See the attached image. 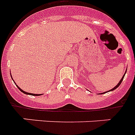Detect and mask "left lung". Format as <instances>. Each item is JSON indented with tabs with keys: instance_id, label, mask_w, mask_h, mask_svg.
<instances>
[{
	"instance_id": "obj_1",
	"label": "left lung",
	"mask_w": 135,
	"mask_h": 135,
	"mask_svg": "<svg viewBox=\"0 0 135 135\" xmlns=\"http://www.w3.org/2000/svg\"><path fill=\"white\" fill-rule=\"evenodd\" d=\"M126 71H127V70H126ZM126 73H124V75H123V77H122V78H121V80L119 81V83H118V85H117V86H115V87H114V88H112V89H110V90H109V91H113V90H114V89H117V87H119V85H121V83H122V81H123V78H124L125 74H126ZM105 93H106V92H103V93H102V94H105Z\"/></svg>"
}]
</instances>
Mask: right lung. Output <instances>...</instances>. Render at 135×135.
Instances as JSON below:
<instances>
[{
    "label": "right lung",
    "mask_w": 135,
    "mask_h": 135,
    "mask_svg": "<svg viewBox=\"0 0 135 135\" xmlns=\"http://www.w3.org/2000/svg\"><path fill=\"white\" fill-rule=\"evenodd\" d=\"M11 77H12V75H11ZM16 86L18 87V89H19V90H20L21 91V92H23V94H28V95H31V96H40V95H41V94H31V93L26 92V91H24L22 90L21 89L20 87H19V86H17V85H16Z\"/></svg>",
    "instance_id": "obj_1"
}]
</instances>
